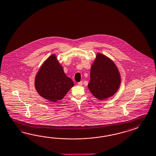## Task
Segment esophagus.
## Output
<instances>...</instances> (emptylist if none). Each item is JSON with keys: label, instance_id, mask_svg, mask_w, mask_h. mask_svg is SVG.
I'll return each instance as SVG.
<instances>
[{"label": "esophagus", "instance_id": "obj_1", "mask_svg": "<svg viewBox=\"0 0 156 156\" xmlns=\"http://www.w3.org/2000/svg\"><path fill=\"white\" fill-rule=\"evenodd\" d=\"M78 86H82V84H83V82H82V81H80V82H78Z\"/></svg>", "mask_w": 156, "mask_h": 156}]
</instances>
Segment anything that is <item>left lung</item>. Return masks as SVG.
Here are the masks:
<instances>
[{
  "label": "left lung",
  "instance_id": "obj_1",
  "mask_svg": "<svg viewBox=\"0 0 156 156\" xmlns=\"http://www.w3.org/2000/svg\"><path fill=\"white\" fill-rule=\"evenodd\" d=\"M90 81L88 88L100 100H105L117 92L121 76L117 66L110 58L97 52L90 67Z\"/></svg>",
  "mask_w": 156,
  "mask_h": 156
}]
</instances>
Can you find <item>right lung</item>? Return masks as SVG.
I'll return each mask as SVG.
<instances>
[{
    "mask_svg": "<svg viewBox=\"0 0 156 156\" xmlns=\"http://www.w3.org/2000/svg\"><path fill=\"white\" fill-rule=\"evenodd\" d=\"M74 84L54 54L42 63L35 76V88L39 95L54 102L62 100Z\"/></svg>",
    "mask_w": 156,
    "mask_h": 156,
    "instance_id": "obj_1",
    "label": "right lung"
}]
</instances>
